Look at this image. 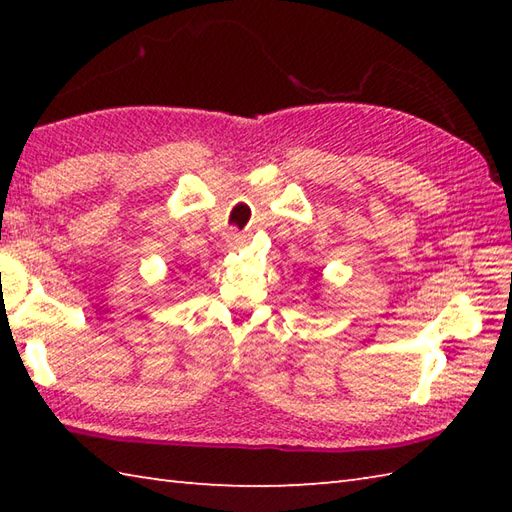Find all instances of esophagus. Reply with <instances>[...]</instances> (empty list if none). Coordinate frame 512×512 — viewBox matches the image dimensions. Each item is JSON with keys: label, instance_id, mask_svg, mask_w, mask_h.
<instances>
[{"label": "esophagus", "instance_id": "1", "mask_svg": "<svg viewBox=\"0 0 512 512\" xmlns=\"http://www.w3.org/2000/svg\"><path fill=\"white\" fill-rule=\"evenodd\" d=\"M226 242H228V246L237 248V246H242L246 242V235L239 233V231H228L226 233Z\"/></svg>", "mask_w": 512, "mask_h": 512}]
</instances>
